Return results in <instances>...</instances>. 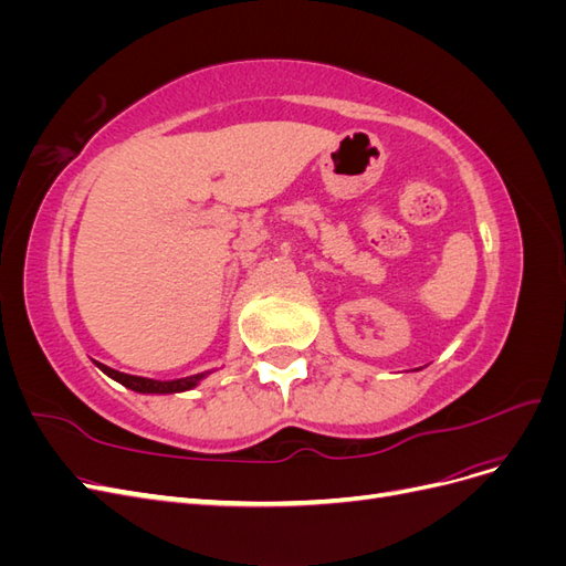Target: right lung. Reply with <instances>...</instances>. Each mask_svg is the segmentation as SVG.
<instances>
[{
  "label": "right lung",
  "mask_w": 566,
  "mask_h": 566,
  "mask_svg": "<svg viewBox=\"0 0 566 566\" xmlns=\"http://www.w3.org/2000/svg\"><path fill=\"white\" fill-rule=\"evenodd\" d=\"M98 370H104L108 378H113L115 382L125 385L127 389L132 391H139V394H177V391H188L200 385V380L208 378L210 373L214 370H205V373H196V375H188V378H179V380H150V378H139V375H127V373H119V370H113L104 364H98Z\"/></svg>",
  "instance_id": "obj_1"
}]
</instances>
